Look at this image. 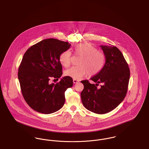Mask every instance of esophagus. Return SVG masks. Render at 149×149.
<instances>
[{
	"label": "esophagus",
	"mask_w": 149,
	"mask_h": 149,
	"mask_svg": "<svg viewBox=\"0 0 149 149\" xmlns=\"http://www.w3.org/2000/svg\"><path fill=\"white\" fill-rule=\"evenodd\" d=\"M79 81L78 80H77V79H73V82H74V83H78Z\"/></svg>",
	"instance_id": "obj_1"
}]
</instances>
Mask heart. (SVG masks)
<instances>
[{"label": "heart", "mask_w": 149, "mask_h": 149, "mask_svg": "<svg viewBox=\"0 0 149 149\" xmlns=\"http://www.w3.org/2000/svg\"><path fill=\"white\" fill-rule=\"evenodd\" d=\"M74 54L80 57L78 66H73L65 71V75L74 79H79L86 75L93 76L103 69L105 62L104 53L90 44H80L75 46ZM59 62L68 68L71 64V54L69 51L62 52L59 56Z\"/></svg>", "instance_id": "obj_1"}]
</instances>
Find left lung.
<instances>
[{
    "mask_svg": "<svg viewBox=\"0 0 149 149\" xmlns=\"http://www.w3.org/2000/svg\"><path fill=\"white\" fill-rule=\"evenodd\" d=\"M105 56L102 70L90 79L81 81L84 89L80 93L81 102L88 111L105 114L115 109L126 96L130 78V70L121 51L112 45L100 46ZM99 83L102 85L97 87Z\"/></svg>",
    "mask_w": 149,
    "mask_h": 149,
    "instance_id": "left-lung-1",
    "label": "left lung"
}]
</instances>
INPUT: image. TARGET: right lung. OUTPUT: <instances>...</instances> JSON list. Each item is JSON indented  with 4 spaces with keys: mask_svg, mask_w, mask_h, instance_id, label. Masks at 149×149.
<instances>
[{
    "mask_svg": "<svg viewBox=\"0 0 149 149\" xmlns=\"http://www.w3.org/2000/svg\"><path fill=\"white\" fill-rule=\"evenodd\" d=\"M70 46L68 42L48 38L30 47L24 54L18 79L25 102L34 111L50 114L63 106L65 92L73 84L72 78L64 77L56 84L49 80L62 76L59 56Z\"/></svg>",
    "mask_w": 149,
    "mask_h": 149,
    "instance_id": "add662e5",
    "label": "right lung"
}]
</instances>
